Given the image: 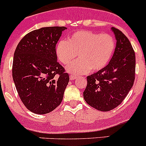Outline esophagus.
Instances as JSON below:
<instances>
[{"instance_id": "esophagus-1", "label": "esophagus", "mask_w": 146, "mask_h": 146, "mask_svg": "<svg viewBox=\"0 0 146 146\" xmlns=\"http://www.w3.org/2000/svg\"><path fill=\"white\" fill-rule=\"evenodd\" d=\"M77 76H74V75H70V80H75V79L77 78Z\"/></svg>"}]
</instances>
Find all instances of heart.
I'll return each mask as SVG.
<instances>
[{"label":"heart","mask_w":146,"mask_h":146,"mask_svg":"<svg viewBox=\"0 0 146 146\" xmlns=\"http://www.w3.org/2000/svg\"><path fill=\"white\" fill-rule=\"evenodd\" d=\"M116 48L114 37L108 34L80 30L72 34L68 41H60L56 53L63 64L70 63L66 70L74 75L85 74L90 70L98 71L105 67L111 59Z\"/></svg>","instance_id":"b5f03b06"}]
</instances>
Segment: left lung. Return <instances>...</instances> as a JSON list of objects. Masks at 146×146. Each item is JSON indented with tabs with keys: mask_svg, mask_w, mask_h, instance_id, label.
Returning <instances> with one entry per match:
<instances>
[{
	"mask_svg": "<svg viewBox=\"0 0 146 146\" xmlns=\"http://www.w3.org/2000/svg\"><path fill=\"white\" fill-rule=\"evenodd\" d=\"M115 51L107 66L87 77L83 92L85 102L96 110L107 111L116 108L128 95L135 80L136 55L129 39L115 27Z\"/></svg>",
	"mask_w": 146,
	"mask_h": 146,
	"instance_id": "8db88e82",
	"label": "left lung"
}]
</instances>
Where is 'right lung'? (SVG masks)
Returning <instances> with one entry per match:
<instances>
[{
    "label": "right lung",
    "instance_id": "right-lung-1",
    "mask_svg": "<svg viewBox=\"0 0 146 146\" xmlns=\"http://www.w3.org/2000/svg\"><path fill=\"white\" fill-rule=\"evenodd\" d=\"M65 27L35 29L20 40L14 53L13 78L27 110L44 114L62 102L69 75L57 61L56 45Z\"/></svg>",
    "mask_w": 146,
    "mask_h": 146
}]
</instances>
